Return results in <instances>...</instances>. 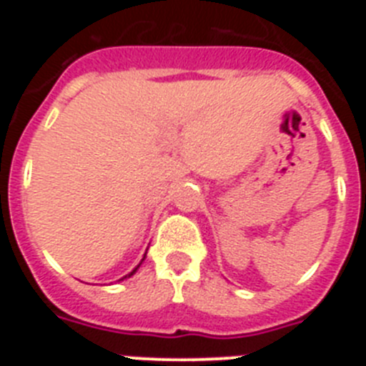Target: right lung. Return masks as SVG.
Here are the masks:
<instances>
[{"mask_svg":"<svg viewBox=\"0 0 366 366\" xmlns=\"http://www.w3.org/2000/svg\"><path fill=\"white\" fill-rule=\"evenodd\" d=\"M135 269H137V267H135ZM135 269H134V271H132V273H130V274H134V273H135Z\"/></svg>","mask_w":366,"mask_h":366,"instance_id":"add662e5","label":"right lung"}]
</instances>
